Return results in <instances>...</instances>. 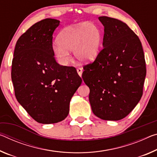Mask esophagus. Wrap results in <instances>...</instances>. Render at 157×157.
<instances>
[{
  "label": "esophagus",
  "mask_w": 157,
  "mask_h": 157,
  "mask_svg": "<svg viewBox=\"0 0 157 157\" xmlns=\"http://www.w3.org/2000/svg\"><path fill=\"white\" fill-rule=\"evenodd\" d=\"M77 72H78V73L79 76H82V72H83V69L82 68H77Z\"/></svg>",
  "instance_id": "obj_1"
}]
</instances>
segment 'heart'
<instances>
[{"instance_id":"obj_1","label":"heart","mask_w":157,"mask_h":157,"mask_svg":"<svg viewBox=\"0 0 157 157\" xmlns=\"http://www.w3.org/2000/svg\"><path fill=\"white\" fill-rule=\"evenodd\" d=\"M57 40L59 43L54 44L53 52L61 64L66 65L71 60L69 52H74L78 61L86 62L98 55L102 32L95 24L84 22L64 28Z\"/></svg>"}]
</instances>
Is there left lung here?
I'll return each mask as SVG.
<instances>
[{"label":"left lung","mask_w":157,"mask_h":157,"mask_svg":"<svg viewBox=\"0 0 157 157\" xmlns=\"http://www.w3.org/2000/svg\"><path fill=\"white\" fill-rule=\"evenodd\" d=\"M104 26L103 48L94 62L84 66L82 79L90 93L91 110L103 120L128 115L143 96L146 63L141 42L125 23L98 17Z\"/></svg>","instance_id":"8db88e82"}]
</instances>
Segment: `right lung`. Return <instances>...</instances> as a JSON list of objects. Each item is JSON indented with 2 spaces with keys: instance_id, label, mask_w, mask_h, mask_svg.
<instances>
[{
  "instance_id": "right-lung-1",
  "label": "right lung",
  "mask_w": 157,
  "mask_h": 157,
  "mask_svg": "<svg viewBox=\"0 0 157 157\" xmlns=\"http://www.w3.org/2000/svg\"><path fill=\"white\" fill-rule=\"evenodd\" d=\"M59 23L44 19L30 27L17 40L12 62L17 100L41 124L68 116L70 101L82 82L75 68L59 65L54 57L52 35Z\"/></svg>"
}]
</instances>
